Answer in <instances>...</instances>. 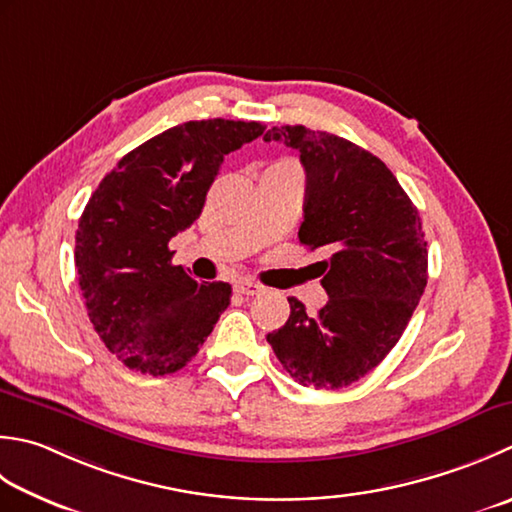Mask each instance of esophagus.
<instances>
[{"instance_id": "34e87169", "label": "esophagus", "mask_w": 512, "mask_h": 512, "mask_svg": "<svg viewBox=\"0 0 512 512\" xmlns=\"http://www.w3.org/2000/svg\"><path fill=\"white\" fill-rule=\"evenodd\" d=\"M235 288H237L239 295H246V297L259 295V293H262V290H264V286H259V284H255V282H248V279H246V282H239Z\"/></svg>"}]
</instances>
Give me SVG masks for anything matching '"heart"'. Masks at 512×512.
Here are the masks:
<instances>
[{
  "instance_id": "1",
  "label": "heart",
  "mask_w": 512,
  "mask_h": 512,
  "mask_svg": "<svg viewBox=\"0 0 512 512\" xmlns=\"http://www.w3.org/2000/svg\"><path fill=\"white\" fill-rule=\"evenodd\" d=\"M284 166H293V164H284Z\"/></svg>"
}]
</instances>
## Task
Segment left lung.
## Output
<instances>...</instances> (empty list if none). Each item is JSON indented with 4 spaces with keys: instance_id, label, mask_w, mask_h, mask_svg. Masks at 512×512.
<instances>
[{
    "instance_id": "8db88e82",
    "label": "left lung",
    "mask_w": 512,
    "mask_h": 512,
    "mask_svg": "<svg viewBox=\"0 0 512 512\" xmlns=\"http://www.w3.org/2000/svg\"><path fill=\"white\" fill-rule=\"evenodd\" d=\"M264 139L295 148L306 170L299 242L333 250L319 262L326 306L308 315L288 297V322L266 339L302 386H350L393 350L424 295L422 219L382 159L348 139L306 126H273Z\"/></svg>"
}]
</instances>
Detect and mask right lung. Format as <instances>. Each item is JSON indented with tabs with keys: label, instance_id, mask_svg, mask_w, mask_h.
Wrapping results in <instances>:
<instances>
[{
	"label": "right lung",
	"instance_id": "add662e5",
	"mask_svg": "<svg viewBox=\"0 0 512 512\" xmlns=\"http://www.w3.org/2000/svg\"><path fill=\"white\" fill-rule=\"evenodd\" d=\"M266 130L202 119L130 150L79 217L75 266L90 324L130 370L170 375L197 355L230 304L226 282L197 284L168 242L202 215L224 155Z\"/></svg>",
	"mask_w": 512,
	"mask_h": 512
}]
</instances>
